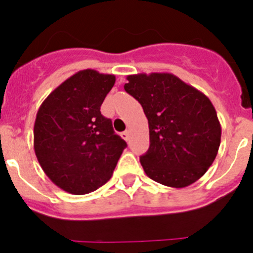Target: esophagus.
<instances>
[{
  "label": "esophagus",
  "instance_id": "34e87169",
  "mask_svg": "<svg viewBox=\"0 0 253 253\" xmlns=\"http://www.w3.org/2000/svg\"><path fill=\"white\" fill-rule=\"evenodd\" d=\"M121 136L123 137L124 140H126V141H127V140H129V130H126V131H123L121 134Z\"/></svg>",
  "mask_w": 253,
  "mask_h": 253
}]
</instances>
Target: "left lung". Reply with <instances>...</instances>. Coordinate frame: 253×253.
Wrapping results in <instances>:
<instances>
[{"instance_id":"left-lung-1","label":"left lung","mask_w":253,"mask_h":253,"mask_svg":"<svg viewBox=\"0 0 253 253\" xmlns=\"http://www.w3.org/2000/svg\"><path fill=\"white\" fill-rule=\"evenodd\" d=\"M124 89L141 104L149 122L150 147L140 157L157 183L184 188L214 162L221 126L211 99L167 72L129 75Z\"/></svg>"}]
</instances>
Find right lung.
<instances>
[{
    "instance_id": "obj_1",
    "label": "right lung",
    "mask_w": 253,
    "mask_h": 253,
    "mask_svg": "<svg viewBox=\"0 0 253 253\" xmlns=\"http://www.w3.org/2000/svg\"><path fill=\"white\" fill-rule=\"evenodd\" d=\"M114 75L82 70L42 102L34 123V151L42 171L65 192L87 194L111 179L126 142L101 106Z\"/></svg>"
}]
</instances>
